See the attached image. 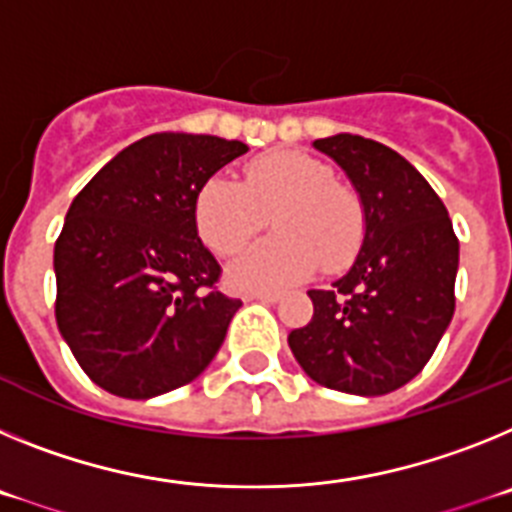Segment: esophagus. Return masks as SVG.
Wrapping results in <instances>:
<instances>
[{"instance_id":"1","label":"esophagus","mask_w":512,"mask_h":512,"mask_svg":"<svg viewBox=\"0 0 512 512\" xmlns=\"http://www.w3.org/2000/svg\"><path fill=\"white\" fill-rule=\"evenodd\" d=\"M248 300H259V302H277L279 300V292H251Z\"/></svg>"}]
</instances>
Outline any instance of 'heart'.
I'll return each instance as SVG.
<instances>
[{"label":"heart","mask_w":512,"mask_h":512,"mask_svg":"<svg viewBox=\"0 0 512 512\" xmlns=\"http://www.w3.org/2000/svg\"><path fill=\"white\" fill-rule=\"evenodd\" d=\"M277 230L233 266L246 289H279L312 271L338 274L356 259L366 233L359 194L333 179L328 164L295 151H271L243 166L241 182L212 176L194 200L200 238L217 256L241 253L264 230Z\"/></svg>","instance_id":"obj_1"}]
</instances>
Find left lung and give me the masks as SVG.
I'll list each match as a JSON object with an SVG mask.
<instances>
[{
    "mask_svg": "<svg viewBox=\"0 0 512 512\" xmlns=\"http://www.w3.org/2000/svg\"><path fill=\"white\" fill-rule=\"evenodd\" d=\"M354 182L364 246L346 277L310 289L312 318L289 333L307 377L348 395L400 390L454 318L459 238L441 197L392 148L361 135L315 140Z\"/></svg>",
    "mask_w": 512,
    "mask_h": 512,
    "instance_id": "1",
    "label": "left lung"
}]
</instances>
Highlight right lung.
I'll list each match as a JSON object with an SVG mask.
<instances>
[{
	"mask_svg": "<svg viewBox=\"0 0 512 512\" xmlns=\"http://www.w3.org/2000/svg\"><path fill=\"white\" fill-rule=\"evenodd\" d=\"M248 151L217 135L156 133L117 153L81 189L53 251L56 323L94 384L128 400L200 377L238 307L217 289L194 200Z\"/></svg>",
	"mask_w": 512,
	"mask_h": 512,
	"instance_id": "add662e5",
	"label": "right lung"
}]
</instances>
